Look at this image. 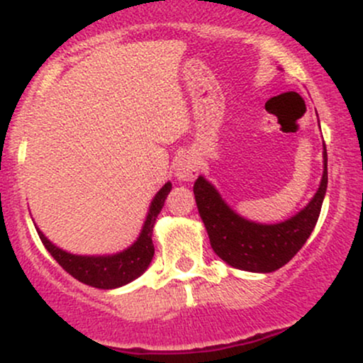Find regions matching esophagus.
Returning a JSON list of instances; mask_svg holds the SVG:
<instances>
[{"mask_svg": "<svg viewBox=\"0 0 363 363\" xmlns=\"http://www.w3.org/2000/svg\"><path fill=\"white\" fill-rule=\"evenodd\" d=\"M174 174L179 181H193L198 176V162L193 155H181L174 164Z\"/></svg>", "mask_w": 363, "mask_h": 363, "instance_id": "esophagus-1", "label": "esophagus"}]
</instances>
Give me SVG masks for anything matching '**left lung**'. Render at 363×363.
Masks as SVG:
<instances>
[{"label":"left lung","mask_w":363,"mask_h":363,"mask_svg":"<svg viewBox=\"0 0 363 363\" xmlns=\"http://www.w3.org/2000/svg\"><path fill=\"white\" fill-rule=\"evenodd\" d=\"M324 170L318 193L309 205L285 222L264 225L237 215L213 184L199 176L194 198L216 256L232 268L252 273H272L285 266L309 239L318 223L328 187V153L324 145Z\"/></svg>","instance_id":"1"}]
</instances>
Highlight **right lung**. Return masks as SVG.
I'll use <instances>...</instances> for the list:
<instances>
[{
	"instance_id": "1",
	"label": "right lung",
	"mask_w": 363,
	"mask_h": 363,
	"mask_svg": "<svg viewBox=\"0 0 363 363\" xmlns=\"http://www.w3.org/2000/svg\"><path fill=\"white\" fill-rule=\"evenodd\" d=\"M170 189H172V184L167 182L155 194L152 205H150L147 220H145L143 228L140 232V237L135 240V244L129 245L123 252L111 254V256H78V254L66 252L57 245H54L35 227L37 234H39L49 254L60 262L61 268L66 273L72 274L73 278H77L78 281L102 290L118 289V286L136 280L140 274L147 272L150 262H152L153 254H155V247H153L152 242L153 225H155L157 216L160 213Z\"/></svg>"
}]
</instances>
